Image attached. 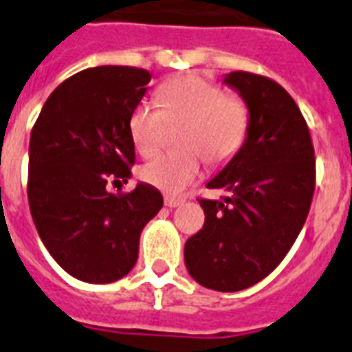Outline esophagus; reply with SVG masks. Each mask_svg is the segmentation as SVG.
Wrapping results in <instances>:
<instances>
[{
  "instance_id": "obj_1",
  "label": "esophagus",
  "mask_w": 352,
  "mask_h": 352,
  "mask_svg": "<svg viewBox=\"0 0 352 352\" xmlns=\"http://www.w3.org/2000/svg\"><path fill=\"white\" fill-rule=\"evenodd\" d=\"M182 204H184V200H182V198H174V196H165V206L170 207V209H173V207L182 206Z\"/></svg>"
}]
</instances>
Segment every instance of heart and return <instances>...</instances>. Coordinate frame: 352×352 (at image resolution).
<instances>
[{
	"label": "heart",
	"mask_w": 352,
	"mask_h": 352,
	"mask_svg": "<svg viewBox=\"0 0 352 352\" xmlns=\"http://www.w3.org/2000/svg\"><path fill=\"white\" fill-rule=\"evenodd\" d=\"M160 110L139 102L128 119L135 151L152 156L162 146L165 121H185L179 146L185 151L160 154L141 167V178L152 187L178 195L201 173V153L207 163L224 165L241 151L250 124V111L241 99L201 75H184L157 88Z\"/></svg>",
	"instance_id": "heart-1"
}]
</instances>
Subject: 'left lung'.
Masks as SVG:
<instances>
[{
    "mask_svg": "<svg viewBox=\"0 0 352 352\" xmlns=\"http://www.w3.org/2000/svg\"><path fill=\"white\" fill-rule=\"evenodd\" d=\"M246 102L244 145L209 189L220 200H200L206 222L185 242V266L201 287L239 292L272 274L298 239L314 195V146L296 100L261 75L224 77Z\"/></svg>",
    "mask_w": 352,
    "mask_h": 352,
    "instance_id": "8db88e82",
    "label": "left lung"
}]
</instances>
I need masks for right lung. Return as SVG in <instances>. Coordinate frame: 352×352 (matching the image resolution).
<instances>
[{
	"instance_id": "obj_1",
	"label": "right lung",
	"mask_w": 352,
	"mask_h": 352,
	"mask_svg": "<svg viewBox=\"0 0 352 352\" xmlns=\"http://www.w3.org/2000/svg\"><path fill=\"white\" fill-rule=\"evenodd\" d=\"M152 75L99 65L73 75L45 100L31 132L27 196L51 257L75 279L106 285L133 268L139 235L163 207L148 184L119 195L135 162L128 119Z\"/></svg>"
}]
</instances>
